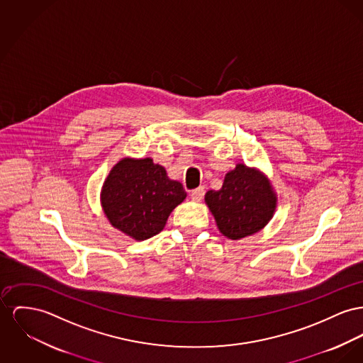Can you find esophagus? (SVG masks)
Returning <instances> with one entry per match:
<instances>
[{
    "label": "esophagus",
    "mask_w": 363,
    "mask_h": 363,
    "mask_svg": "<svg viewBox=\"0 0 363 363\" xmlns=\"http://www.w3.org/2000/svg\"><path fill=\"white\" fill-rule=\"evenodd\" d=\"M205 195V189L203 187H198L191 191V199L195 202H199Z\"/></svg>",
    "instance_id": "obj_1"
}]
</instances>
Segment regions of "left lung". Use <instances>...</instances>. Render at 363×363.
<instances>
[{"mask_svg":"<svg viewBox=\"0 0 363 363\" xmlns=\"http://www.w3.org/2000/svg\"><path fill=\"white\" fill-rule=\"evenodd\" d=\"M220 233L241 240L260 231L277 208V195L269 180L257 169L238 164L224 177L223 187L205 194Z\"/></svg>","mask_w":363,"mask_h":363,"instance_id":"1","label":"left lung"}]
</instances>
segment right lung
I'll use <instances>...</instances> for the list:
<instances>
[{
	"label": "right lung",
	"instance_id": "add662e5",
	"mask_svg": "<svg viewBox=\"0 0 363 363\" xmlns=\"http://www.w3.org/2000/svg\"><path fill=\"white\" fill-rule=\"evenodd\" d=\"M182 183L170 180L151 158H123L108 173L101 206L108 221L136 241L160 234L172 211L186 199Z\"/></svg>",
	"mask_w": 363,
	"mask_h": 363
}]
</instances>
